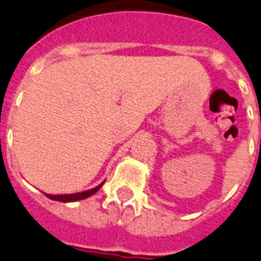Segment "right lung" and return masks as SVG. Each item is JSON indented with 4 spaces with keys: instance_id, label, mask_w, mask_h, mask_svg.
Returning <instances> with one entry per match:
<instances>
[{
    "instance_id": "obj_1",
    "label": "right lung",
    "mask_w": 261,
    "mask_h": 261,
    "mask_svg": "<svg viewBox=\"0 0 261 261\" xmlns=\"http://www.w3.org/2000/svg\"><path fill=\"white\" fill-rule=\"evenodd\" d=\"M103 185V184H101ZM101 185L96 186L94 189L87 190V192H82V193H75V194H60V196H54V194H45L48 198L55 201H61V202H72V201H77V200H83V198H87V197L92 196L97 190L100 189Z\"/></svg>"
}]
</instances>
